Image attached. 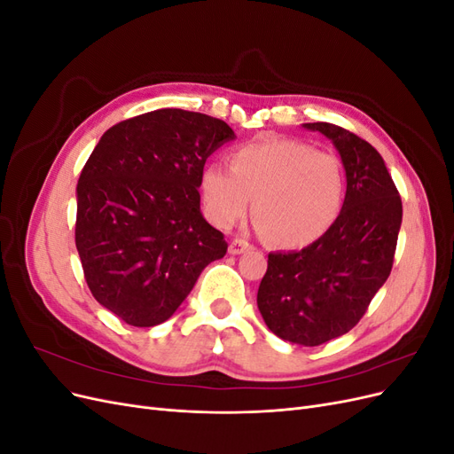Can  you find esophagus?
<instances>
[{"label":"esophagus","mask_w":454,"mask_h":454,"mask_svg":"<svg viewBox=\"0 0 454 454\" xmlns=\"http://www.w3.org/2000/svg\"><path fill=\"white\" fill-rule=\"evenodd\" d=\"M252 248V246L246 242V240H240V239H235L231 244H229V254L231 255H240L244 252H248Z\"/></svg>","instance_id":"esophagus-1"}]
</instances>
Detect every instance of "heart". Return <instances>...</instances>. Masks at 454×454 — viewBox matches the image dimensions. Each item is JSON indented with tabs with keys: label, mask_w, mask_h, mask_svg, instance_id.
Returning <instances> with one entry per match:
<instances>
[{
	"label": "heart",
	"mask_w": 454,
	"mask_h": 454,
	"mask_svg": "<svg viewBox=\"0 0 454 454\" xmlns=\"http://www.w3.org/2000/svg\"><path fill=\"white\" fill-rule=\"evenodd\" d=\"M206 215L222 229L252 208L257 227L286 250L305 248L332 229L345 199V172L327 151L287 138L237 147L231 167L206 164L200 174Z\"/></svg>",
	"instance_id": "obj_1"
}]
</instances>
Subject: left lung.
<instances>
[{
    "mask_svg": "<svg viewBox=\"0 0 454 454\" xmlns=\"http://www.w3.org/2000/svg\"><path fill=\"white\" fill-rule=\"evenodd\" d=\"M339 151L342 208L325 235L299 252L269 254L257 309L270 332L301 347L348 333L387 282L402 227V199L379 151L332 122H303Z\"/></svg>",
    "mask_w": 454,
    "mask_h": 454,
    "instance_id": "obj_1",
    "label": "left lung"
}]
</instances>
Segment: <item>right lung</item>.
<instances>
[{
    "label": "right lung",
    "mask_w": 454,
    "mask_h": 454,
    "mask_svg": "<svg viewBox=\"0 0 454 454\" xmlns=\"http://www.w3.org/2000/svg\"><path fill=\"white\" fill-rule=\"evenodd\" d=\"M237 136L225 121L157 109L104 132L77 182L75 246L94 299L122 322H167L227 242L200 212V174Z\"/></svg>",
    "instance_id": "right-lung-1"
}]
</instances>
